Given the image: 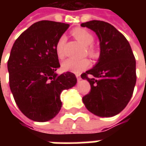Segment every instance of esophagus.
Listing matches in <instances>:
<instances>
[{
    "label": "esophagus",
    "mask_w": 146,
    "mask_h": 146,
    "mask_svg": "<svg viewBox=\"0 0 146 146\" xmlns=\"http://www.w3.org/2000/svg\"><path fill=\"white\" fill-rule=\"evenodd\" d=\"M76 79H77L78 81H80V80H81V77H80V74H76Z\"/></svg>",
    "instance_id": "1"
}]
</instances>
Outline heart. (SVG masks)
<instances>
[{"label":"heart","instance_id":"obj_1","mask_svg":"<svg viewBox=\"0 0 146 146\" xmlns=\"http://www.w3.org/2000/svg\"><path fill=\"white\" fill-rule=\"evenodd\" d=\"M74 37L79 40L82 44L86 46V50L88 54L91 57H95L97 55V50L92 46L95 38L92 33L84 28H76L72 31ZM66 43V37L64 36H60L55 44L56 54L59 58L64 57V47ZM91 66V62L88 58H68L62 63V68L65 71H69L74 73H80L84 70L88 69Z\"/></svg>","mask_w":146,"mask_h":146}]
</instances>
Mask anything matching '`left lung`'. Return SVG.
I'll use <instances>...</instances> for the list:
<instances>
[{"mask_svg": "<svg viewBox=\"0 0 146 146\" xmlns=\"http://www.w3.org/2000/svg\"><path fill=\"white\" fill-rule=\"evenodd\" d=\"M81 27L95 31L101 49L98 63L81 74L91 85V92L83 97V102L96 116H115L127 106L133 95L136 84L135 55L125 36L111 24L92 20Z\"/></svg>", "mask_w": 146, "mask_h": 146, "instance_id": "8db88e82", "label": "left lung"}]
</instances>
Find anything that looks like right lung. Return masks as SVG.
<instances>
[{
	"label": "right lung",
	"instance_id": "add662e5",
	"mask_svg": "<svg viewBox=\"0 0 146 146\" xmlns=\"http://www.w3.org/2000/svg\"><path fill=\"white\" fill-rule=\"evenodd\" d=\"M70 25L43 20L33 24L15 41L8 61L9 86L15 103L29 119L45 122L62 107L60 94L76 84L75 74L58 75L55 44Z\"/></svg>",
	"mask_w": 146,
	"mask_h": 146
}]
</instances>
